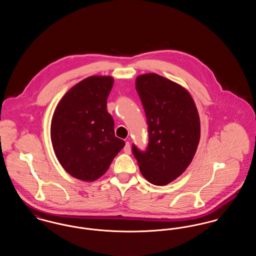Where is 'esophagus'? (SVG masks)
<instances>
[{
  "label": "esophagus",
  "mask_w": 256,
  "mask_h": 256,
  "mask_svg": "<svg viewBox=\"0 0 256 256\" xmlns=\"http://www.w3.org/2000/svg\"><path fill=\"white\" fill-rule=\"evenodd\" d=\"M124 152L128 154H130L132 152V148H130V144L128 142H126V145L124 146Z\"/></svg>",
  "instance_id": "obj_1"
}]
</instances>
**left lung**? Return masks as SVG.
<instances>
[{"mask_svg": "<svg viewBox=\"0 0 256 256\" xmlns=\"http://www.w3.org/2000/svg\"><path fill=\"white\" fill-rule=\"evenodd\" d=\"M136 90L146 112V152L132 146L141 174L163 186L178 178L194 158L200 138L195 102L187 89L158 74L136 78Z\"/></svg>", "mask_w": 256, "mask_h": 256, "instance_id": "obj_1", "label": "left lung"}]
</instances>
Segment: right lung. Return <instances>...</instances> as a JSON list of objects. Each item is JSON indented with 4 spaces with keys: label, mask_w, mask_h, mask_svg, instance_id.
Masks as SVG:
<instances>
[{
    "label": "right lung",
    "mask_w": 256,
    "mask_h": 256,
    "mask_svg": "<svg viewBox=\"0 0 256 256\" xmlns=\"http://www.w3.org/2000/svg\"><path fill=\"white\" fill-rule=\"evenodd\" d=\"M114 80L91 76L73 86L58 104L50 124V139L63 169L80 180L92 182L108 170L124 146L114 134L106 102Z\"/></svg>",
    "instance_id": "1"
}]
</instances>
